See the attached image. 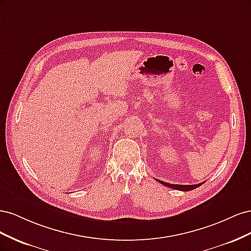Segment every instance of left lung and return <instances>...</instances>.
Returning a JSON list of instances; mask_svg holds the SVG:
<instances>
[{
  "instance_id": "8db88e82",
  "label": "left lung",
  "mask_w": 251,
  "mask_h": 251,
  "mask_svg": "<svg viewBox=\"0 0 251 251\" xmlns=\"http://www.w3.org/2000/svg\"><path fill=\"white\" fill-rule=\"evenodd\" d=\"M157 181L159 182V183H161V184H163V185H165V186H168V187H171V188H173V189H177V191H182V192H188V191H193V189H195V188H197V187H199L200 185H202L203 183H199V184H193V185H181V184H171V183H168V182H164V181H160V180H158L157 179Z\"/></svg>"
}]
</instances>
